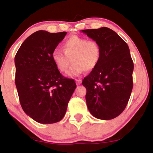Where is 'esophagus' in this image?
I'll return each instance as SVG.
<instances>
[{"label":"esophagus","instance_id":"1","mask_svg":"<svg viewBox=\"0 0 153 153\" xmlns=\"http://www.w3.org/2000/svg\"><path fill=\"white\" fill-rule=\"evenodd\" d=\"M75 82H76V85H80L81 84V80L80 79H75Z\"/></svg>","mask_w":153,"mask_h":153}]
</instances>
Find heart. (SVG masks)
I'll return each instance as SVG.
<instances>
[{
    "mask_svg": "<svg viewBox=\"0 0 153 153\" xmlns=\"http://www.w3.org/2000/svg\"><path fill=\"white\" fill-rule=\"evenodd\" d=\"M62 48L63 52L59 49L52 51V59L61 72L67 71L71 59L73 64L68 72L71 77L81 74L85 70L93 71L101 60V46L95 40L72 36L63 43Z\"/></svg>",
    "mask_w": 153,
    "mask_h": 153,
    "instance_id": "heart-1",
    "label": "heart"
}]
</instances>
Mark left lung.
I'll use <instances>...</instances> for the list:
<instances>
[{"instance_id": "obj_1", "label": "left lung", "mask_w": 153, "mask_h": 153, "mask_svg": "<svg viewBox=\"0 0 153 153\" xmlns=\"http://www.w3.org/2000/svg\"><path fill=\"white\" fill-rule=\"evenodd\" d=\"M97 42L101 60L82 80L88 108L96 118L114 119L127 106L132 91L134 64L127 44L109 28L81 31Z\"/></svg>"}]
</instances>
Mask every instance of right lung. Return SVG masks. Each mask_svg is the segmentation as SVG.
Returning a JSON list of instances; mask_svg holds the SVG:
<instances>
[{
	"label": "right lung",
	"mask_w": 153,
	"mask_h": 153,
	"mask_svg": "<svg viewBox=\"0 0 153 153\" xmlns=\"http://www.w3.org/2000/svg\"><path fill=\"white\" fill-rule=\"evenodd\" d=\"M67 32L33 33L15 56V83L23 110L41 124L58 122L66 113L76 84L65 78L52 59V52Z\"/></svg>",
	"instance_id": "right-lung-1"
}]
</instances>
